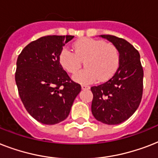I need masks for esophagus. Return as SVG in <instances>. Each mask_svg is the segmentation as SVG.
Wrapping results in <instances>:
<instances>
[{
    "label": "esophagus",
    "mask_w": 158,
    "mask_h": 158,
    "mask_svg": "<svg viewBox=\"0 0 158 158\" xmlns=\"http://www.w3.org/2000/svg\"><path fill=\"white\" fill-rule=\"evenodd\" d=\"M81 88L82 89H84V90H88V89H90V87L88 86V85H85V84H82Z\"/></svg>",
    "instance_id": "esophagus-1"
}]
</instances>
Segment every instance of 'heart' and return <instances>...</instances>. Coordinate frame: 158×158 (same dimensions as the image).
Segmentation results:
<instances>
[{
	"mask_svg": "<svg viewBox=\"0 0 158 158\" xmlns=\"http://www.w3.org/2000/svg\"><path fill=\"white\" fill-rule=\"evenodd\" d=\"M74 52L66 48L59 54V62L67 72L74 74L80 69L82 60L85 68L74 75L82 84L106 81L115 74L120 60L119 48L113 43L94 38H82L73 45Z\"/></svg>",
	"mask_w": 158,
	"mask_h": 158,
	"instance_id": "b5f03b06",
	"label": "heart"
}]
</instances>
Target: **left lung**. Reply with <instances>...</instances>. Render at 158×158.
<instances>
[{"instance_id": "left-lung-1", "label": "left lung", "mask_w": 158, "mask_h": 158, "mask_svg": "<svg viewBox=\"0 0 158 158\" xmlns=\"http://www.w3.org/2000/svg\"><path fill=\"white\" fill-rule=\"evenodd\" d=\"M120 50V60L115 74L103 84L91 87L92 113L98 121L118 125L135 112L142 100L143 69L139 52L123 38L101 35Z\"/></svg>"}]
</instances>
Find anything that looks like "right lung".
I'll return each instance as SVG.
<instances>
[{"mask_svg": "<svg viewBox=\"0 0 158 158\" xmlns=\"http://www.w3.org/2000/svg\"><path fill=\"white\" fill-rule=\"evenodd\" d=\"M74 36L49 35L31 42L19 55L15 82L19 98L38 122L55 125L69 115L81 86L59 62L63 46Z\"/></svg>", "mask_w": 158, "mask_h": 158, "instance_id": "1", "label": "right lung"}]
</instances>
